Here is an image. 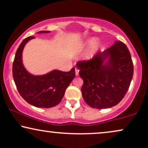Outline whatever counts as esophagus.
I'll list each match as a JSON object with an SVG mask.
<instances>
[{"instance_id":"34e87169","label":"esophagus","mask_w":148,"mask_h":148,"mask_svg":"<svg viewBox=\"0 0 148 148\" xmlns=\"http://www.w3.org/2000/svg\"><path fill=\"white\" fill-rule=\"evenodd\" d=\"M75 74H76V75H79V69H77V68H75Z\"/></svg>"}]
</instances>
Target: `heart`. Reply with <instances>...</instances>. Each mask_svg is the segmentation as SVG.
I'll list each match as a JSON object with an SVG mask.
<instances>
[{
	"mask_svg": "<svg viewBox=\"0 0 148 148\" xmlns=\"http://www.w3.org/2000/svg\"><path fill=\"white\" fill-rule=\"evenodd\" d=\"M90 42H92V43H95V42H96V40H91Z\"/></svg>",
	"mask_w": 148,
	"mask_h": 148,
	"instance_id": "1",
	"label": "heart"
}]
</instances>
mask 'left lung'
Segmentation results:
<instances>
[{
    "label": "left lung",
    "instance_id": "1",
    "mask_svg": "<svg viewBox=\"0 0 148 148\" xmlns=\"http://www.w3.org/2000/svg\"><path fill=\"white\" fill-rule=\"evenodd\" d=\"M84 80L82 93L86 103L93 108H108L124 97L132 81V58L124 43L116 41L92 59L76 64Z\"/></svg>",
    "mask_w": 148,
    "mask_h": 148
}]
</instances>
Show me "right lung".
Instances as JSON below:
<instances>
[{"label":"right lung","mask_w":148,"mask_h":148,"mask_svg":"<svg viewBox=\"0 0 148 148\" xmlns=\"http://www.w3.org/2000/svg\"><path fill=\"white\" fill-rule=\"evenodd\" d=\"M41 31L38 33H49ZM34 38L29 36L23 40L13 62V77L22 97L38 108H51L62 99L65 90L75 76V68L69 72L53 70L43 75H33L26 71L22 62V53L27 42Z\"/></svg>","instance_id":"1"}]
</instances>
